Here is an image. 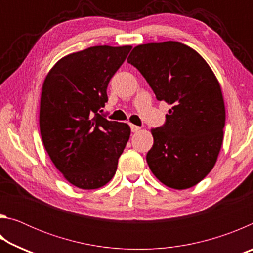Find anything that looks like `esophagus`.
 Wrapping results in <instances>:
<instances>
[{
    "mask_svg": "<svg viewBox=\"0 0 253 253\" xmlns=\"http://www.w3.org/2000/svg\"><path fill=\"white\" fill-rule=\"evenodd\" d=\"M130 129H131L132 132H137V131L140 129V127L139 126H136V125H132V124H130Z\"/></svg>",
    "mask_w": 253,
    "mask_h": 253,
    "instance_id": "1",
    "label": "esophagus"
}]
</instances>
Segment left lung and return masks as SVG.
Returning a JSON list of instances; mask_svg holds the SVG:
<instances>
[{"mask_svg": "<svg viewBox=\"0 0 253 253\" xmlns=\"http://www.w3.org/2000/svg\"><path fill=\"white\" fill-rule=\"evenodd\" d=\"M127 61L157 100L170 105L164 125L152 129V173L175 190L196 185L215 165L223 142L225 107L215 75L195 50L176 41L137 45Z\"/></svg>", "mask_w": 253, "mask_h": 253, "instance_id": "8db88e82", "label": "left lung"}]
</instances>
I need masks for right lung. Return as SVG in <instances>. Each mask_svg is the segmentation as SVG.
Listing matches in <instances>:
<instances>
[{
  "label": "right lung",
  "instance_id": "add662e5",
  "mask_svg": "<svg viewBox=\"0 0 253 253\" xmlns=\"http://www.w3.org/2000/svg\"><path fill=\"white\" fill-rule=\"evenodd\" d=\"M130 45L91 46L55 63L42 85L40 132L46 153L68 182L83 190L106 185L130 136L125 123L101 113L107 87Z\"/></svg>",
  "mask_w": 253,
  "mask_h": 253
}]
</instances>
